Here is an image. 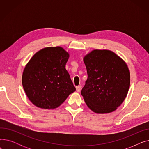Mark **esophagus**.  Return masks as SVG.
Returning <instances> with one entry per match:
<instances>
[{
	"mask_svg": "<svg viewBox=\"0 0 149 149\" xmlns=\"http://www.w3.org/2000/svg\"><path fill=\"white\" fill-rule=\"evenodd\" d=\"M76 90L77 92H80L81 91V86H76Z\"/></svg>",
	"mask_w": 149,
	"mask_h": 149,
	"instance_id": "esophagus-1",
	"label": "esophagus"
}]
</instances>
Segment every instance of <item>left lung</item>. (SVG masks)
Masks as SVG:
<instances>
[{"label":"left lung","instance_id":"obj_1","mask_svg":"<svg viewBox=\"0 0 149 149\" xmlns=\"http://www.w3.org/2000/svg\"><path fill=\"white\" fill-rule=\"evenodd\" d=\"M83 60L88 79L81 94L86 104L97 113L115 111L129 88L130 73L126 63L109 50H93Z\"/></svg>","mask_w":149,"mask_h":149}]
</instances>
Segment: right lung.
Here are the masks:
<instances>
[{"mask_svg": "<svg viewBox=\"0 0 149 149\" xmlns=\"http://www.w3.org/2000/svg\"><path fill=\"white\" fill-rule=\"evenodd\" d=\"M69 57L61 47H48L36 52L29 61L23 72L22 85L35 106L55 109L75 91L65 68Z\"/></svg>", "mask_w": 149, "mask_h": 149, "instance_id": "right-lung-1", "label": "right lung"}]
</instances>
